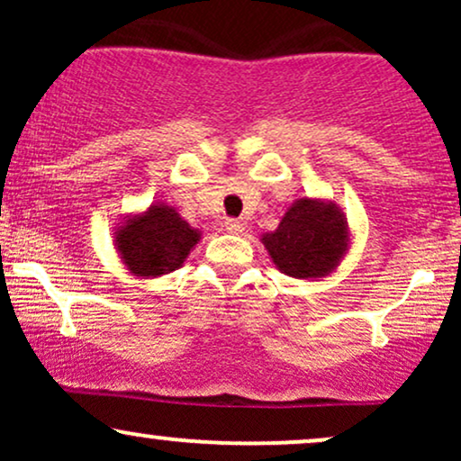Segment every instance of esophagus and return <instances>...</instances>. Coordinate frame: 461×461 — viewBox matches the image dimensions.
Listing matches in <instances>:
<instances>
[{"label":"esophagus","mask_w":461,"mask_h":461,"mask_svg":"<svg viewBox=\"0 0 461 461\" xmlns=\"http://www.w3.org/2000/svg\"><path fill=\"white\" fill-rule=\"evenodd\" d=\"M225 230L230 231V234H242L245 231V223L238 219H227L225 221Z\"/></svg>","instance_id":"1"}]
</instances>
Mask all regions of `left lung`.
Instances as JSON below:
<instances>
[{
	"mask_svg": "<svg viewBox=\"0 0 461 461\" xmlns=\"http://www.w3.org/2000/svg\"><path fill=\"white\" fill-rule=\"evenodd\" d=\"M277 271L319 282L336 273L351 247L347 214L330 199L301 197L285 210L277 230L262 234Z\"/></svg>",
	"mask_w": 461,
	"mask_h": 461,
	"instance_id": "1",
	"label": "left lung"
}]
</instances>
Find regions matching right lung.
I'll use <instances>...</instances> for the list:
<instances>
[{"mask_svg": "<svg viewBox=\"0 0 461 461\" xmlns=\"http://www.w3.org/2000/svg\"><path fill=\"white\" fill-rule=\"evenodd\" d=\"M201 231L179 216L173 205L156 201L145 212L125 216L114 227V249L136 279H156L186 262Z\"/></svg>", "mask_w": 461, "mask_h": 461, "instance_id": "add662e5", "label": "right lung"}]
</instances>
